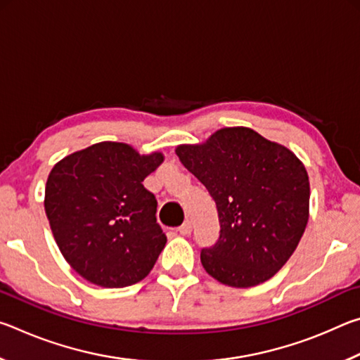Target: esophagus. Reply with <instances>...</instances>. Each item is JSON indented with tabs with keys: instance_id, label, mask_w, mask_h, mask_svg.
<instances>
[{
	"instance_id": "1",
	"label": "esophagus",
	"mask_w": 360,
	"mask_h": 360,
	"mask_svg": "<svg viewBox=\"0 0 360 360\" xmlns=\"http://www.w3.org/2000/svg\"><path fill=\"white\" fill-rule=\"evenodd\" d=\"M179 233L184 235V236L191 235L192 233V222L191 221H186L184 224H182L181 227H179Z\"/></svg>"
}]
</instances>
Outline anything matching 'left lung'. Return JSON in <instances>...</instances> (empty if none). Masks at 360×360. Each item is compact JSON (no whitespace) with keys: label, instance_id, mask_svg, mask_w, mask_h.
Segmentation results:
<instances>
[{"label":"left lung","instance_id":"8db88e82","mask_svg":"<svg viewBox=\"0 0 360 360\" xmlns=\"http://www.w3.org/2000/svg\"><path fill=\"white\" fill-rule=\"evenodd\" d=\"M176 154L216 202L221 231L216 245L200 254L206 273L231 288L275 276L307 229L303 163L246 127L221 129L203 144L178 146Z\"/></svg>","mask_w":360,"mask_h":360}]
</instances>
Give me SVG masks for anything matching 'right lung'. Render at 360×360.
Returning <instances> with one entry per match:
<instances>
[{
    "label": "right lung",
    "instance_id": "1",
    "mask_svg": "<svg viewBox=\"0 0 360 360\" xmlns=\"http://www.w3.org/2000/svg\"><path fill=\"white\" fill-rule=\"evenodd\" d=\"M162 162V152L139 155L129 144L103 141L52 168L44 210L60 252L84 279L114 289L149 275L167 235L143 181Z\"/></svg>",
    "mask_w": 360,
    "mask_h": 360
}]
</instances>
